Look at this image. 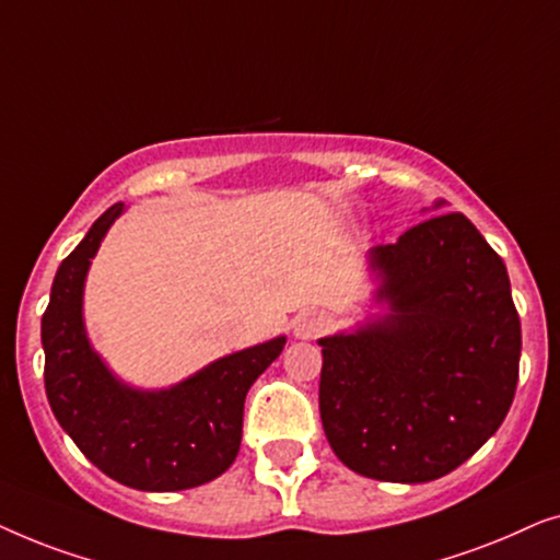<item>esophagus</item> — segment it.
<instances>
[{"label": "esophagus", "instance_id": "obj_1", "mask_svg": "<svg viewBox=\"0 0 560 560\" xmlns=\"http://www.w3.org/2000/svg\"><path fill=\"white\" fill-rule=\"evenodd\" d=\"M328 328H331V318L320 311H305L293 320L295 339H318Z\"/></svg>", "mask_w": 560, "mask_h": 560}]
</instances>
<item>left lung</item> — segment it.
I'll return each instance as SVG.
<instances>
[{
  "mask_svg": "<svg viewBox=\"0 0 560 560\" xmlns=\"http://www.w3.org/2000/svg\"><path fill=\"white\" fill-rule=\"evenodd\" d=\"M370 265L389 313L318 341L320 423L351 471L433 481L492 439L515 397L523 334L508 267L456 211L374 247Z\"/></svg>",
  "mask_w": 560,
  "mask_h": 560,
  "instance_id": "left-lung-1",
  "label": "left lung"
}]
</instances>
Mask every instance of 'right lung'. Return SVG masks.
<instances>
[{
  "label": "right lung",
  "mask_w": 560,
  "mask_h": 560,
  "mask_svg": "<svg viewBox=\"0 0 560 560\" xmlns=\"http://www.w3.org/2000/svg\"><path fill=\"white\" fill-rule=\"evenodd\" d=\"M121 211L125 203L106 209L58 267L40 326L45 395L60 428L106 477L142 492H178L234 464L244 397L280 357L285 336L221 357L167 389L119 382L86 339L83 280Z\"/></svg>",
  "instance_id": "add662e5"
}]
</instances>
